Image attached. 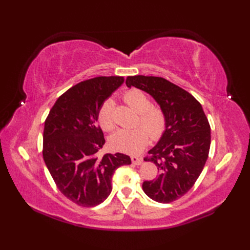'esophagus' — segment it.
Wrapping results in <instances>:
<instances>
[{
    "label": "esophagus",
    "instance_id": "esophagus-1",
    "mask_svg": "<svg viewBox=\"0 0 250 250\" xmlns=\"http://www.w3.org/2000/svg\"><path fill=\"white\" fill-rule=\"evenodd\" d=\"M131 162H132V164L139 166L143 163V158L138 157V156H131Z\"/></svg>",
    "mask_w": 250,
    "mask_h": 250
}]
</instances>
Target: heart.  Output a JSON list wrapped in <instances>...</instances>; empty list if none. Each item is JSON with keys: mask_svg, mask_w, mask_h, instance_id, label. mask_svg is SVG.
<instances>
[{"mask_svg": "<svg viewBox=\"0 0 250 250\" xmlns=\"http://www.w3.org/2000/svg\"><path fill=\"white\" fill-rule=\"evenodd\" d=\"M124 101L140 113V120L143 127L133 129H120L110 139L111 146L126 153H139L147 146L149 134L152 138L160 137L164 131L166 119L161 108L151 106L148 96L138 88H131L124 94ZM113 102L108 99L103 103L98 112V122L102 129L111 131L115 129V120L112 116Z\"/></svg>", "mask_w": 250, "mask_h": 250, "instance_id": "obj_1", "label": "heart"}]
</instances>
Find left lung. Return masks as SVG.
<instances>
[{
	"mask_svg": "<svg viewBox=\"0 0 250 250\" xmlns=\"http://www.w3.org/2000/svg\"><path fill=\"white\" fill-rule=\"evenodd\" d=\"M128 87L148 93L163 110L166 129L149 150L158 175L144 181L143 190L152 200L169 203L184 196L194 186L207 163L210 146V127L201 104L187 90L154 76H128Z\"/></svg>",
	"mask_w": 250,
	"mask_h": 250,
	"instance_id": "8db88e82",
	"label": "left lung"
}]
</instances>
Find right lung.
<instances>
[{
  "instance_id": "1",
  "label": "right lung",
  "mask_w": 250,
  "mask_h": 250,
  "mask_svg": "<svg viewBox=\"0 0 250 250\" xmlns=\"http://www.w3.org/2000/svg\"><path fill=\"white\" fill-rule=\"evenodd\" d=\"M123 82L100 76L78 83L58 98L44 122L43 161L59 191L80 207L102 203L112 190L113 173L131 164L123 153L97 156L105 144L98 112Z\"/></svg>"
}]
</instances>
